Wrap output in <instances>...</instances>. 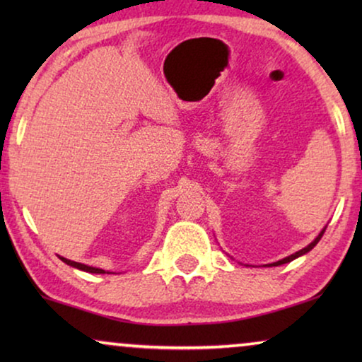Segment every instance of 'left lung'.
<instances>
[{
    "label": "left lung",
    "instance_id": "left-lung-1",
    "mask_svg": "<svg viewBox=\"0 0 362 362\" xmlns=\"http://www.w3.org/2000/svg\"><path fill=\"white\" fill-rule=\"evenodd\" d=\"M325 230H326V229L321 230L320 234H318V237H316V239H315L313 242H311L310 245H306L305 249H301V250H298V252H295V254H291V255H288V257H285V259H281V260H279V262H274V264H270V265H274V267H276V265H284V264H288V262H291V260L298 259V257H301V255H305L306 252H310L311 249H313V247H315L316 244H318L320 239H321V237H323V234H325Z\"/></svg>",
    "mask_w": 362,
    "mask_h": 362
}]
</instances>
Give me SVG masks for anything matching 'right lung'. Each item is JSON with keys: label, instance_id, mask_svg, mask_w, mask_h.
<instances>
[{"label": "right lung", "instance_id": "right-lung-1", "mask_svg": "<svg viewBox=\"0 0 362 362\" xmlns=\"http://www.w3.org/2000/svg\"><path fill=\"white\" fill-rule=\"evenodd\" d=\"M64 264L74 267V269H78V270H83V272H88V274H105V270L102 269H97V267H88V265H83V264H78V262H74V260H69V259H64V257H59ZM108 274V272H107Z\"/></svg>", "mask_w": 362, "mask_h": 362}]
</instances>
